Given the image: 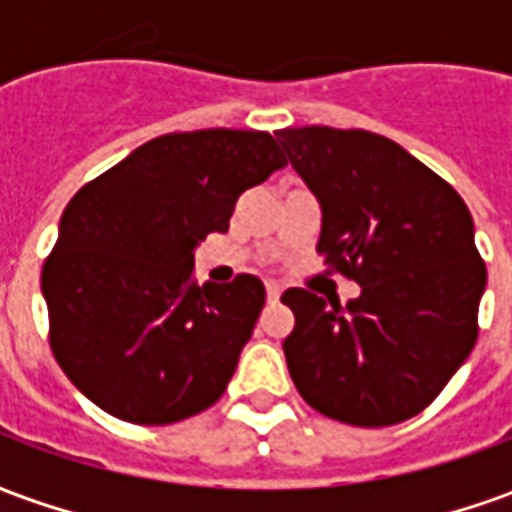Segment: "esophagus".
<instances>
[{"mask_svg":"<svg viewBox=\"0 0 512 512\" xmlns=\"http://www.w3.org/2000/svg\"><path fill=\"white\" fill-rule=\"evenodd\" d=\"M266 293H268V301H277L279 293H282V288H279L277 282H268L266 285Z\"/></svg>","mask_w":512,"mask_h":512,"instance_id":"obj_1","label":"esophagus"}]
</instances>
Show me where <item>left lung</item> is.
Wrapping results in <instances>:
<instances>
[{
	"instance_id": "8db88e82",
	"label": "left lung",
	"mask_w": 512,
	"mask_h": 512,
	"mask_svg": "<svg viewBox=\"0 0 512 512\" xmlns=\"http://www.w3.org/2000/svg\"><path fill=\"white\" fill-rule=\"evenodd\" d=\"M290 167L321 205L318 252L362 293L290 288L282 351L315 411L359 428L417 417L472 354L485 263L472 213L433 169L370 131L282 128Z\"/></svg>"
}]
</instances>
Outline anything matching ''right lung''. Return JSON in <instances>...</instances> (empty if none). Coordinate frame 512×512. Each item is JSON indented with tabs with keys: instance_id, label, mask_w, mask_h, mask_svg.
Masks as SVG:
<instances>
[{
	"instance_id": "1",
	"label": "right lung",
	"mask_w": 512,
	"mask_h": 512,
	"mask_svg": "<svg viewBox=\"0 0 512 512\" xmlns=\"http://www.w3.org/2000/svg\"><path fill=\"white\" fill-rule=\"evenodd\" d=\"M285 164L268 131L205 128L156 136L73 194L40 290L54 359L84 397L169 425L224 395L266 288L252 274L197 285L194 249Z\"/></svg>"
}]
</instances>
